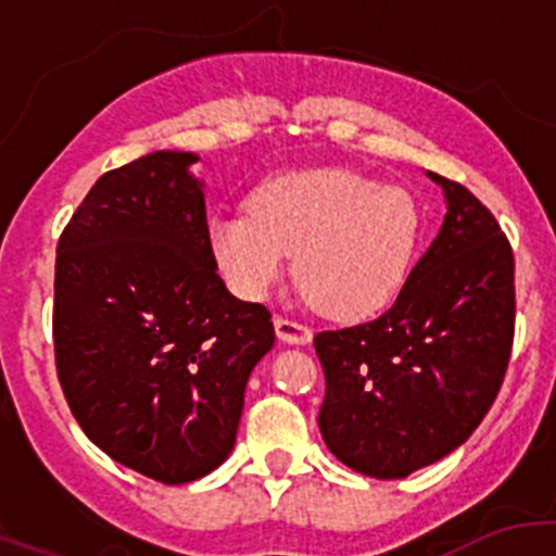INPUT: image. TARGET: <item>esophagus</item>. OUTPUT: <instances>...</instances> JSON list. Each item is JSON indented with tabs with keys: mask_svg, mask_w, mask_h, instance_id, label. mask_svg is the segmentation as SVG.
I'll use <instances>...</instances> for the list:
<instances>
[{
	"mask_svg": "<svg viewBox=\"0 0 556 556\" xmlns=\"http://www.w3.org/2000/svg\"><path fill=\"white\" fill-rule=\"evenodd\" d=\"M274 328H277V339L285 341V344L304 346V344H309V341H312V328L295 323V319L274 317Z\"/></svg>",
	"mask_w": 556,
	"mask_h": 556,
	"instance_id": "34e87169",
	"label": "esophagus"
}]
</instances>
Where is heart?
I'll return each mask as SVG.
<instances>
[{
	"label": "heart",
	"instance_id": "b5f03b06",
	"mask_svg": "<svg viewBox=\"0 0 556 556\" xmlns=\"http://www.w3.org/2000/svg\"><path fill=\"white\" fill-rule=\"evenodd\" d=\"M210 252L228 288L257 301L293 277L333 319L379 314L406 285L422 237L412 193L346 169L282 172L263 179L250 210L217 212L206 228Z\"/></svg>",
	"mask_w": 556,
	"mask_h": 556
}]
</instances>
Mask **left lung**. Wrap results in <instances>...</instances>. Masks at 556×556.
<instances>
[{"instance_id":"obj_1","label":"left lung","mask_w":556,"mask_h":556,"mask_svg":"<svg viewBox=\"0 0 556 556\" xmlns=\"http://www.w3.org/2000/svg\"><path fill=\"white\" fill-rule=\"evenodd\" d=\"M439 237L382 317L323 330L319 433L357 473L403 479L470 439L514 344V252L495 215L454 179Z\"/></svg>"}]
</instances>
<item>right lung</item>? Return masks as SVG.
<instances>
[{
    "mask_svg": "<svg viewBox=\"0 0 556 556\" xmlns=\"http://www.w3.org/2000/svg\"><path fill=\"white\" fill-rule=\"evenodd\" d=\"M155 150L102 174L55 250V371L83 433L115 463L188 484L237 444L271 314L226 290L190 164Z\"/></svg>",
    "mask_w": 556,
    "mask_h": 556,
    "instance_id": "1",
    "label": "right lung"
}]
</instances>
